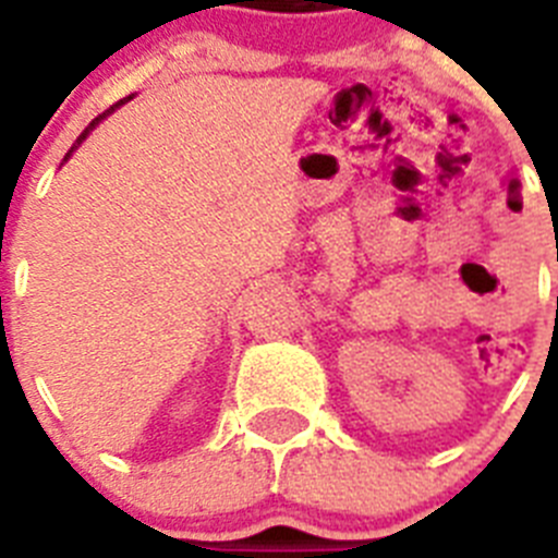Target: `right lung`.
I'll list each match as a JSON object with an SVG mask.
<instances>
[{
  "mask_svg": "<svg viewBox=\"0 0 558 558\" xmlns=\"http://www.w3.org/2000/svg\"><path fill=\"white\" fill-rule=\"evenodd\" d=\"M125 100H128V97H125ZM125 100H120V102H117V106H122V102H125ZM117 106H111V108H108V111H106V113H111V111H113V108H117ZM106 113H100V117H97V120H92V122H88V128H86V131H83V133H81V136H77L75 147H77V145H81V142H83V140H86V136H88V131H92V128H95V125H97V122H100V120H102V117H106ZM75 147H72V150H75ZM72 150H69V153H72ZM69 153H66V156H69Z\"/></svg>",
  "mask_w": 558,
  "mask_h": 558,
  "instance_id": "add662e5",
  "label": "right lung"
}]
</instances>
